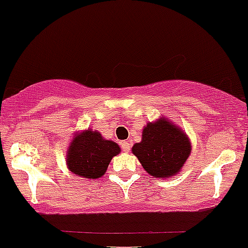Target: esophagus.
Listing matches in <instances>:
<instances>
[{
	"instance_id": "34e87169",
	"label": "esophagus",
	"mask_w": 248,
	"mask_h": 248,
	"mask_svg": "<svg viewBox=\"0 0 248 248\" xmlns=\"http://www.w3.org/2000/svg\"><path fill=\"white\" fill-rule=\"evenodd\" d=\"M120 146H122V150L124 151V152H129L131 148L130 141H123V142H120Z\"/></svg>"
}]
</instances>
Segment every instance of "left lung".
Returning <instances> with one entry per match:
<instances>
[{
    "label": "left lung",
    "instance_id": "left-lung-1",
    "mask_svg": "<svg viewBox=\"0 0 248 248\" xmlns=\"http://www.w3.org/2000/svg\"><path fill=\"white\" fill-rule=\"evenodd\" d=\"M190 151L187 136L166 119L147 124L142 131V141L133 146V153L143 169L155 178L175 175Z\"/></svg>",
    "mask_w": 248,
    "mask_h": 248
}]
</instances>
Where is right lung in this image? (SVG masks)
Listing matches in <instances>:
<instances>
[{"label":"right lung","mask_w":248,"mask_h":248,"mask_svg":"<svg viewBox=\"0 0 248 248\" xmlns=\"http://www.w3.org/2000/svg\"><path fill=\"white\" fill-rule=\"evenodd\" d=\"M119 152L120 148L115 142L105 140L97 131L86 130L75 136L69 146L68 168L85 179L101 178L110 159Z\"/></svg>","instance_id":"right-lung-1"}]
</instances>
